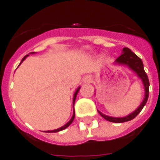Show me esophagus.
Here are the masks:
<instances>
[{
	"mask_svg": "<svg viewBox=\"0 0 160 160\" xmlns=\"http://www.w3.org/2000/svg\"><path fill=\"white\" fill-rule=\"evenodd\" d=\"M92 81V78L91 76H89V75H88V76H86L85 78H84V82H86V83H90Z\"/></svg>",
	"mask_w": 160,
	"mask_h": 160,
	"instance_id": "esophagus-1",
	"label": "esophagus"
}]
</instances>
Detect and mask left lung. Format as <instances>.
Returning <instances> with one entry per match:
<instances>
[{
  "label": "left lung",
  "mask_w": 160,
  "mask_h": 160,
  "mask_svg": "<svg viewBox=\"0 0 160 160\" xmlns=\"http://www.w3.org/2000/svg\"><path fill=\"white\" fill-rule=\"evenodd\" d=\"M115 63L119 65H126L131 70H132L133 72H135L144 84V88H145V98L143 99L142 103L140 104V106L135 110L134 112H132V113L129 115H127L126 117H122V118H114V117H111V116H107L105 115L102 112H100L99 111V113L104 119H107L110 122L114 123H123L129 121L133 119L137 116V115L141 112L143 109V107H145V105L146 104V101L148 99V96H149V80L148 77L146 75V72L144 70V66H143V62L141 61L140 58H138L133 52H132L130 49L128 48H124L122 50V54L119 57H118L115 61Z\"/></svg>",
  "instance_id": "1"
}]
</instances>
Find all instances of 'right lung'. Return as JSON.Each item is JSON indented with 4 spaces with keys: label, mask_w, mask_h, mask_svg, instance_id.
<instances>
[{
    "label": "right lung",
    "mask_w": 160,
    "mask_h": 160,
    "mask_svg": "<svg viewBox=\"0 0 160 160\" xmlns=\"http://www.w3.org/2000/svg\"><path fill=\"white\" fill-rule=\"evenodd\" d=\"M28 56V55H26V56H24V58H23V59L22 60V62L24 61V60H25L26 58H27ZM22 62H21V63H22ZM21 63H20V64H21ZM80 88H78L76 91H75V92H74V94H73V99H72V104H73V105H74V102H75V99H76L77 93H78V92H79V90H80ZM74 117H75V112L73 111V114H72V117L71 118V119L69 120L68 122L66 124V125H64L63 127H60V128H58V129H55V130H52V131H48V132H60V131L64 130V129H66L67 127H68L69 126H70V125L72 124V122L73 121V119H74Z\"/></svg>",
    "instance_id": "1"
}]
</instances>
